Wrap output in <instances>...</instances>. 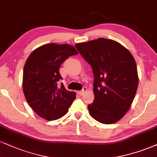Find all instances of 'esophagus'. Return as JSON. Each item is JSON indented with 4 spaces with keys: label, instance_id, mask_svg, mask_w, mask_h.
Masks as SVG:
<instances>
[{
    "label": "esophagus",
    "instance_id": "1",
    "mask_svg": "<svg viewBox=\"0 0 157 157\" xmlns=\"http://www.w3.org/2000/svg\"><path fill=\"white\" fill-rule=\"evenodd\" d=\"M86 90H87V89H86V87H84V89H83V90H82V91H79V92H77V94H78V95L82 96V95H83V94H84L85 93V92H86Z\"/></svg>",
    "mask_w": 157,
    "mask_h": 157
}]
</instances>
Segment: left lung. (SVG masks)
Returning a JSON list of instances; mask_svg holds the SVG:
<instances>
[{
  "label": "left lung",
  "instance_id": "obj_1",
  "mask_svg": "<svg viewBox=\"0 0 157 157\" xmlns=\"http://www.w3.org/2000/svg\"><path fill=\"white\" fill-rule=\"evenodd\" d=\"M92 66L94 100L88 105L93 119L116 123L127 113L138 86V70L132 54L119 42L100 38L75 44Z\"/></svg>",
  "mask_w": 157,
  "mask_h": 157
}]
</instances>
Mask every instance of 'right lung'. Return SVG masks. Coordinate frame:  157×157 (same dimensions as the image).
<instances>
[{
  "mask_svg": "<svg viewBox=\"0 0 157 157\" xmlns=\"http://www.w3.org/2000/svg\"><path fill=\"white\" fill-rule=\"evenodd\" d=\"M77 54L74 46L52 43L39 46L27 59L23 70V92L29 105L40 117L52 121L68 111L76 94L67 91L63 84L58 86L62 79L59 70L67 58Z\"/></svg>",
  "mask_w": 157,
  "mask_h": 157,
  "instance_id": "obj_1",
  "label": "right lung"
}]
</instances>
